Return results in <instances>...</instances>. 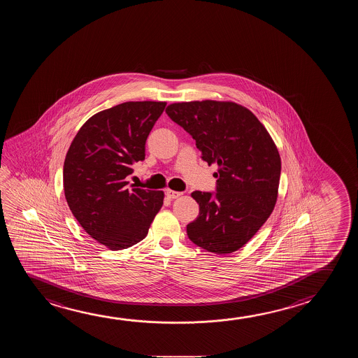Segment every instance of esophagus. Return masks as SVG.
Masks as SVG:
<instances>
[{
  "label": "esophagus",
  "mask_w": 358,
  "mask_h": 358,
  "mask_svg": "<svg viewBox=\"0 0 358 358\" xmlns=\"http://www.w3.org/2000/svg\"><path fill=\"white\" fill-rule=\"evenodd\" d=\"M166 196L169 198H171V199H175V198L181 197L182 193L172 191V189H167V191H166Z\"/></svg>",
  "instance_id": "1"
}]
</instances>
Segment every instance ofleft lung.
Returning <instances> with one entry per match:
<instances>
[{
	"label": "left lung",
	"instance_id": "obj_1",
	"mask_svg": "<svg viewBox=\"0 0 358 358\" xmlns=\"http://www.w3.org/2000/svg\"><path fill=\"white\" fill-rule=\"evenodd\" d=\"M166 113L192 135L203 160L219 167L217 192L191 194L199 214L187 225V235L209 252L231 254L273 212L280 177L275 141L251 110L234 102L172 103Z\"/></svg>",
	"mask_w": 358,
	"mask_h": 358
}]
</instances>
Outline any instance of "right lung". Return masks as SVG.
Masks as SVG:
<instances>
[{
    "mask_svg": "<svg viewBox=\"0 0 358 358\" xmlns=\"http://www.w3.org/2000/svg\"><path fill=\"white\" fill-rule=\"evenodd\" d=\"M166 102H124L92 115L73 138L64 162V192L83 230L109 250L145 238L164 204L162 191L129 188L131 165Z\"/></svg>",
    "mask_w": 358,
    "mask_h": 358,
    "instance_id": "obj_1",
    "label": "right lung"
}]
</instances>
